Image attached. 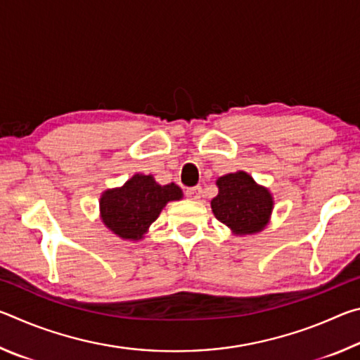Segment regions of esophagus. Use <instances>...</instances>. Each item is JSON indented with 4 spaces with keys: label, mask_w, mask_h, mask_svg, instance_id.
<instances>
[{
    "label": "esophagus",
    "mask_w": 360,
    "mask_h": 360,
    "mask_svg": "<svg viewBox=\"0 0 360 360\" xmlns=\"http://www.w3.org/2000/svg\"><path fill=\"white\" fill-rule=\"evenodd\" d=\"M202 193H203V191H202V187H200V186L191 187V188H187V191H186V195L191 200H200V198H202Z\"/></svg>",
    "instance_id": "1"
}]
</instances>
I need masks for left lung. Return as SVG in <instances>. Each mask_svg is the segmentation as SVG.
I'll use <instances>...</instances> for the list:
<instances>
[{
    "label": "left lung",
    "instance_id": "left-lung-1",
    "mask_svg": "<svg viewBox=\"0 0 360 360\" xmlns=\"http://www.w3.org/2000/svg\"><path fill=\"white\" fill-rule=\"evenodd\" d=\"M216 184L219 193L211 200V210L217 221L235 235H252L265 229L275 205L268 188L245 172L221 176Z\"/></svg>",
    "mask_w": 360,
    "mask_h": 360
}]
</instances>
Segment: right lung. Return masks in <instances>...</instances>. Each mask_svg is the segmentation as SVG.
I'll return each mask as SVG.
<instances>
[{
	"label": "right lung",
	"mask_w": 360,
	"mask_h": 360,
	"mask_svg": "<svg viewBox=\"0 0 360 360\" xmlns=\"http://www.w3.org/2000/svg\"><path fill=\"white\" fill-rule=\"evenodd\" d=\"M176 184H157L152 174H135L122 187L108 188L100 198L101 221L122 240H141L168 202L181 200Z\"/></svg>",
	"instance_id": "1"
}]
</instances>
